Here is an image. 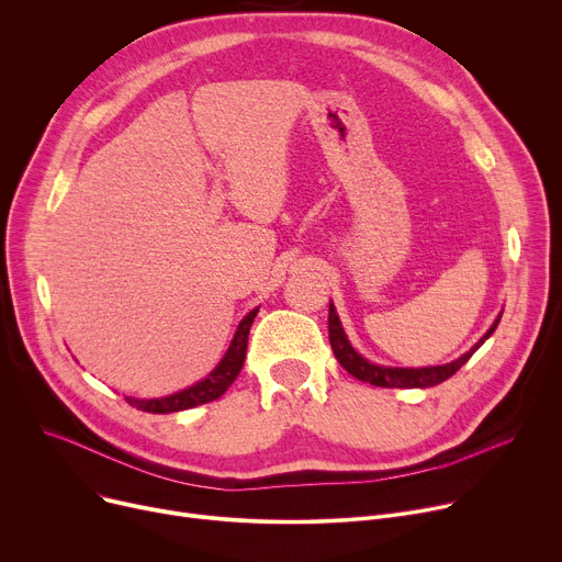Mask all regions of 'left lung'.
I'll list each match as a JSON object with an SVG mask.
<instances>
[{"instance_id":"obj_1","label":"left lung","mask_w":562,"mask_h":562,"mask_svg":"<svg viewBox=\"0 0 562 562\" xmlns=\"http://www.w3.org/2000/svg\"><path fill=\"white\" fill-rule=\"evenodd\" d=\"M502 316H497V321L493 323V327L485 331L481 339L457 361L445 363V366H427V368H391V366H380V363H370L368 359H363L348 341V336L341 327L339 316H336L334 305L329 303V344L334 350V357L339 359V363L350 372L352 378L368 382L372 386H382V389H427V386H436L445 380H450L454 372L483 346V341L495 331L497 323Z\"/></svg>"}]
</instances>
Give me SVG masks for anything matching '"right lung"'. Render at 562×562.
Here are the masks:
<instances>
[{"label":"right lung","mask_w":562,"mask_h":562,"mask_svg":"<svg viewBox=\"0 0 562 562\" xmlns=\"http://www.w3.org/2000/svg\"><path fill=\"white\" fill-rule=\"evenodd\" d=\"M257 312L259 310H252L250 314H246L241 318L226 357L218 361V366L210 372L205 380L196 382L190 389H182L173 395H167V397H156V400L126 397V402L139 411H146V414H173V411H184V408L207 404V402H214L216 397H221L241 372V366L246 359V348H248V331H250V325H252Z\"/></svg>","instance_id":"add662e5"}]
</instances>
